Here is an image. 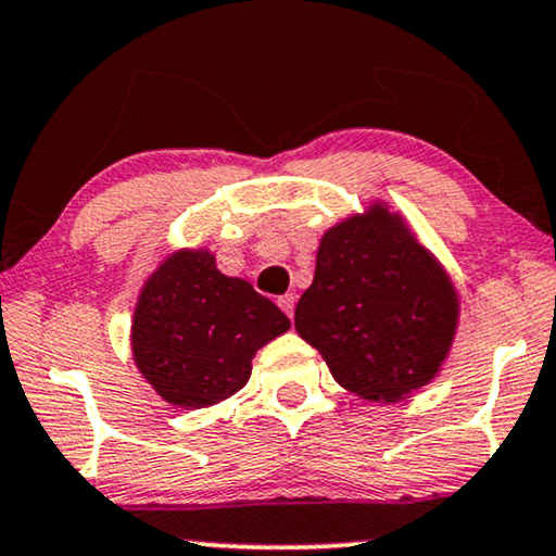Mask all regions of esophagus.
Masks as SVG:
<instances>
[{
  "mask_svg": "<svg viewBox=\"0 0 556 556\" xmlns=\"http://www.w3.org/2000/svg\"><path fill=\"white\" fill-rule=\"evenodd\" d=\"M278 305L283 308V313L288 318H293V308H295V293H286L278 298Z\"/></svg>",
  "mask_w": 556,
  "mask_h": 556,
  "instance_id": "esophagus-1",
  "label": "esophagus"
}]
</instances>
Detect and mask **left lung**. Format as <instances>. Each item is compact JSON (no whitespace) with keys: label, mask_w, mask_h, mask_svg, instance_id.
Listing matches in <instances>:
<instances>
[{"label":"left lung","mask_w":556,"mask_h":556,"mask_svg":"<svg viewBox=\"0 0 556 556\" xmlns=\"http://www.w3.org/2000/svg\"><path fill=\"white\" fill-rule=\"evenodd\" d=\"M456 326L452 278L389 205H368L324 232L295 331L345 391L396 404L437 378Z\"/></svg>","instance_id":"left-lung-1"}]
</instances>
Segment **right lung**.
<instances>
[{
	"instance_id": "right-lung-1",
	"label": "right lung",
	"mask_w": 556,
	"mask_h": 556,
	"mask_svg": "<svg viewBox=\"0 0 556 556\" xmlns=\"http://www.w3.org/2000/svg\"><path fill=\"white\" fill-rule=\"evenodd\" d=\"M291 320L205 248H180L144 280L132 316V358L157 396L207 408L248 383L253 356Z\"/></svg>"
}]
</instances>
